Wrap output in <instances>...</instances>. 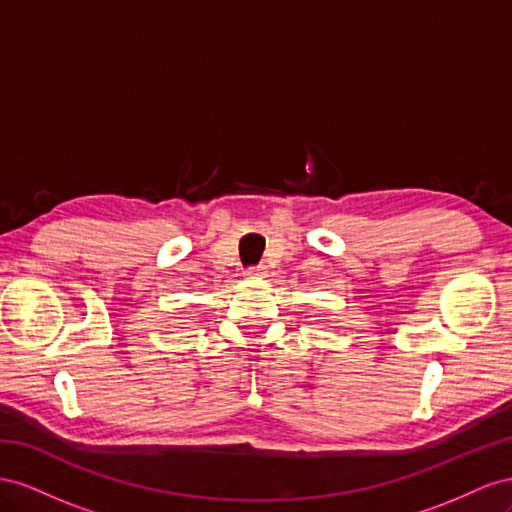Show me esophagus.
<instances>
[{
	"label": "esophagus",
	"mask_w": 512,
	"mask_h": 512,
	"mask_svg": "<svg viewBox=\"0 0 512 512\" xmlns=\"http://www.w3.org/2000/svg\"><path fill=\"white\" fill-rule=\"evenodd\" d=\"M246 274H248V276H264V274H266V266H261V264L248 266V268H246Z\"/></svg>",
	"instance_id": "34e87169"
}]
</instances>
